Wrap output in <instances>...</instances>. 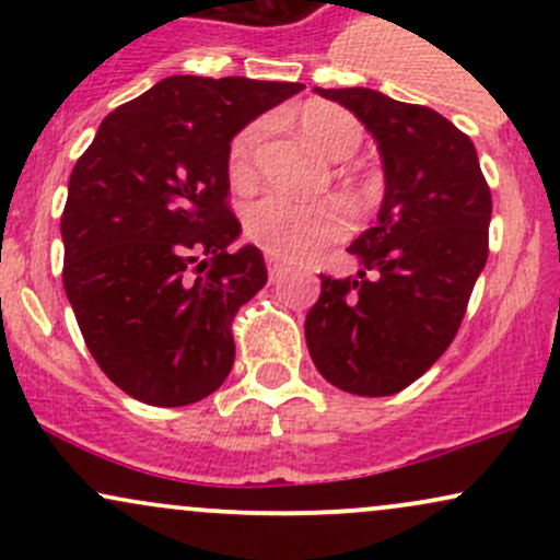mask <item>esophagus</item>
I'll return each instance as SVG.
<instances>
[{
	"mask_svg": "<svg viewBox=\"0 0 560 560\" xmlns=\"http://www.w3.org/2000/svg\"><path fill=\"white\" fill-rule=\"evenodd\" d=\"M266 262H268V273H271V279H276V276L284 271V260L276 258V255H268Z\"/></svg>",
	"mask_w": 560,
	"mask_h": 560,
	"instance_id": "esophagus-1",
	"label": "esophagus"
}]
</instances>
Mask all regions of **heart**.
I'll return each instance as SVG.
<instances>
[{
    "mask_svg": "<svg viewBox=\"0 0 560 560\" xmlns=\"http://www.w3.org/2000/svg\"><path fill=\"white\" fill-rule=\"evenodd\" d=\"M300 131L329 160H350L363 144L361 120L331 102H307L300 110ZM268 133V120H255L236 133L229 147L231 184L255 182L258 150ZM347 186H355L350 173H342ZM352 231V210L345 199L326 197L318 202H294L281 195L255 199L244 210V234L276 258H307L324 244L345 240Z\"/></svg>",
    "mask_w": 560,
    "mask_h": 560,
    "instance_id": "1",
    "label": "heart"
}]
</instances>
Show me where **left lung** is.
<instances>
[{"label": "left lung", "mask_w": 560, "mask_h": 560, "mask_svg": "<svg viewBox=\"0 0 560 560\" xmlns=\"http://www.w3.org/2000/svg\"><path fill=\"white\" fill-rule=\"evenodd\" d=\"M369 128L382 152L376 226L347 253L355 279L320 276L305 342L326 382L361 397L413 384L447 350L487 262L490 186L474 141L432 107L374 89H316Z\"/></svg>", "instance_id": "1"}]
</instances>
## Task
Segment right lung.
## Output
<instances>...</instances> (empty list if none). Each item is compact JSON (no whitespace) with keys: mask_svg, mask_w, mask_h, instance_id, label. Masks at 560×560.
Masks as SVG:
<instances>
[{"mask_svg":"<svg viewBox=\"0 0 560 560\" xmlns=\"http://www.w3.org/2000/svg\"><path fill=\"white\" fill-rule=\"evenodd\" d=\"M302 89L171 75L107 115L70 173L62 284L94 361L139 402L178 408L226 382L231 320L268 281L255 244L229 249V147Z\"/></svg>","mask_w":560,"mask_h":560,"instance_id":"obj_1","label":"right lung"}]
</instances>
